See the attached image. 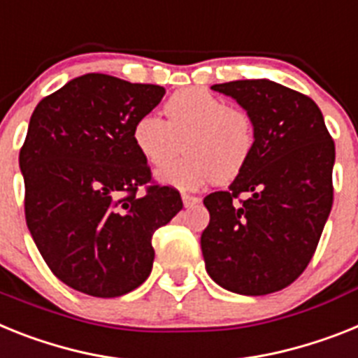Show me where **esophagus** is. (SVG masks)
<instances>
[{"instance_id": "esophagus-1", "label": "esophagus", "mask_w": 358, "mask_h": 358, "mask_svg": "<svg viewBox=\"0 0 358 358\" xmlns=\"http://www.w3.org/2000/svg\"><path fill=\"white\" fill-rule=\"evenodd\" d=\"M182 202H184L185 207H191V206H196V203H200V198L194 196V194L182 193Z\"/></svg>"}]
</instances>
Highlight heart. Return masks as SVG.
Here are the masks:
<instances>
[{
  "label": "heart",
  "mask_w": 358,
  "mask_h": 358,
  "mask_svg": "<svg viewBox=\"0 0 358 358\" xmlns=\"http://www.w3.org/2000/svg\"><path fill=\"white\" fill-rule=\"evenodd\" d=\"M165 122L143 114L134 122L133 143L155 167L164 165L185 143L186 155L158 171L164 184L198 189L213 182L235 180L253 156L257 127L242 107L227 105L207 89L191 87L174 92L164 105Z\"/></svg>",
  "instance_id": "obj_1"
}]
</instances>
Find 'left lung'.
Segmentation results:
<instances>
[{"label": "left lung", "instance_id": "left-lung-1", "mask_svg": "<svg viewBox=\"0 0 358 358\" xmlns=\"http://www.w3.org/2000/svg\"><path fill=\"white\" fill-rule=\"evenodd\" d=\"M211 89L253 116L257 145L229 189L203 198L206 269L224 289L269 295L293 284L317 251L333 206L335 142L302 92L269 80Z\"/></svg>", "mask_w": 358, "mask_h": 358}]
</instances>
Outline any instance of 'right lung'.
<instances>
[{
	"label": "right lung",
	"mask_w": 358,
	"mask_h": 358,
	"mask_svg": "<svg viewBox=\"0 0 358 358\" xmlns=\"http://www.w3.org/2000/svg\"><path fill=\"white\" fill-rule=\"evenodd\" d=\"M164 94L91 72L32 113L20 151L27 227L50 271L80 293L114 299L143 284L155 231L184 207L176 189L152 182L133 143L134 122Z\"/></svg>",
	"instance_id": "1"
}]
</instances>
